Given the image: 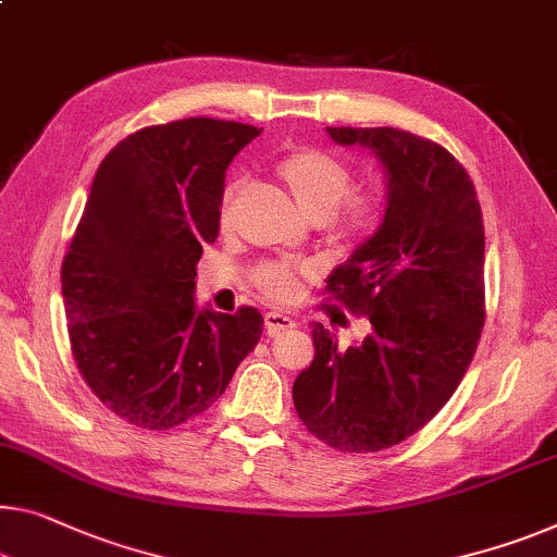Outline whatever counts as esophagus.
Segmentation results:
<instances>
[{
	"label": "esophagus",
	"instance_id": "34e87169",
	"mask_svg": "<svg viewBox=\"0 0 557 557\" xmlns=\"http://www.w3.org/2000/svg\"><path fill=\"white\" fill-rule=\"evenodd\" d=\"M263 326H267L269 333H276V331H288L296 326L294 315H288L284 311H269L267 315H263Z\"/></svg>",
	"mask_w": 557,
	"mask_h": 557
}]
</instances>
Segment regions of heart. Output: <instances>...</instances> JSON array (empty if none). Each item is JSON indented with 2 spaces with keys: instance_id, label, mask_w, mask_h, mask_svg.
<instances>
[{
  "instance_id": "1",
  "label": "heart",
  "mask_w": 557,
  "mask_h": 557,
  "mask_svg": "<svg viewBox=\"0 0 557 557\" xmlns=\"http://www.w3.org/2000/svg\"><path fill=\"white\" fill-rule=\"evenodd\" d=\"M278 176L284 178L290 196L311 221H331L336 216L341 203L346 201L348 228H363L375 211L371 196H350V174L341 161L326 157L321 151H298L284 159L278 166ZM234 186L221 194L219 221L228 224L231 207H234ZM256 286L271 301H290L298 294V273L288 263H263L256 271Z\"/></svg>"
}]
</instances>
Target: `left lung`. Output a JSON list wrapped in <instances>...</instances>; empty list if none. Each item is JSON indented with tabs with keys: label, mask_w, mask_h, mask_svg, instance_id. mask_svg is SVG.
Segmentation results:
<instances>
[{
	"label": "left lung",
	"mask_w": 557,
	"mask_h": 557,
	"mask_svg": "<svg viewBox=\"0 0 557 557\" xmlns=\"http://www.w3.org/2000/svg\"><path fill=\"white\" fill-rule=\"evenodd\" d=\"M326 132L379 159L386 207L326 278L371 333L341 350L336 333L311 323L315 354L296 375L294 406L331 448L375 453L421 431L473 361L485 319L483 216L466 169L438 144L393 126Z\"/></svg>",
	"instance_id": "8db88e82"
}]
</instances>
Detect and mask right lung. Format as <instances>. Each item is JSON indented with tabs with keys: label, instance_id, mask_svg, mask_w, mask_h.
<instances>
[{
	"label": "right lung",
	"instance_id": "add662e5",
	"mask_svg": "<svg viewBox=\"0 0 557 557\" xmlns=\"http://www.w3.org/2000/svg\"><path fill=\"white\" fill-rule=\"evenodd\" d=\"M261 129L194 116L107 153L62 263L79 373L124 421L166 431L203 413L259 344L256 308L196 306V263L219 236L226 169Z\"/></svg>",
	"mask_w": 557,
	"mask_h": 557
}]
</instances>
